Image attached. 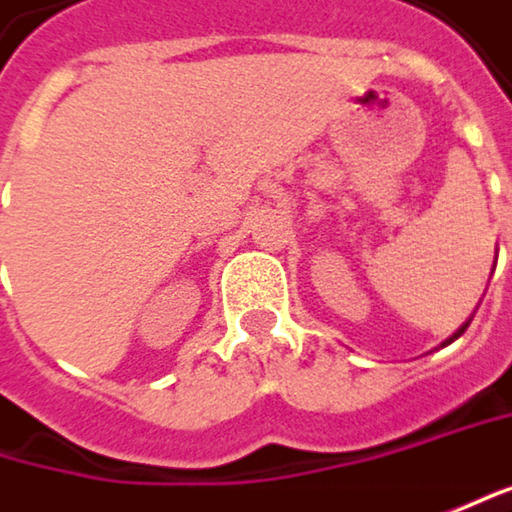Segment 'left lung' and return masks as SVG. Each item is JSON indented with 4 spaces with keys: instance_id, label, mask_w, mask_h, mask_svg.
Returning a JSON list of instances; mask_svg holds the SVG:
<instances>
[{
    "instance_id": "obj_1",
    "label": "left lung",
    "mask_w": 512,
    "mask_h": 512,
    "mask_svg": "<svg viewBox=\"0 0 512 512\" xmlns=\"http://www.w3.org/2000/svg\"><path fill=\"white\" fill-rule=\"evenodd\" d=\"M469 320H472V317H469ZM469 320H466V323H463V326H460V329H457L455 335H452V338H449V341H443V344H440V347H449V344H452V341H457V338H460V335H463V332H466V326H469Z\"/></svg>"
}]
</instances>
